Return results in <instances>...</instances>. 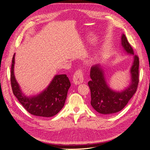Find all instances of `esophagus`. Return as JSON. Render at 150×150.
<instances>
[{
    "label": "esophagus",
    "instance_id": "1",
    "mask_svg": "<svg viewBox=\"0 0 150 150\" xmlns=\"http://www.w3.org/2000/svg\"><path fill=\"white\" fill-rule=\"evenodd\" d=\"M83 80L84 78L82 71L80 69L77 70L73 76V83L76 85L80 84L81 83H83Z\"/></svg>",
    "mask_w": 150,
    "mask_h": 150
}]
</instances>
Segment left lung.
Wrapping results in <instances>:
<instances>
[{
	"label": "left lung",
	"instance_id": "1",
	"mask_svg": "<svg viewBox=\"0 0 150 150\" xmlns=\"http://www.w3.org/2000/svg\"><path fill=\"white\" fill-rule=\"evenodd\" d=\"M121 45L124 51L133 56V62L130 68L131 82L128 87L121 91H116L109 86L103 66L96 64L91 67L88 82L91 90V104L98 112L111 115L123 109L137 91L139 83V58L134 56L133 48L124 34L121 35Z\"/></svg>",
	"mask_w": 150,
	"mask_h": 150
}]
</instances>
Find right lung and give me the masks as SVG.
<instances>
[{
	"instance_id": "add662e5",
	"label": "right lung",
	"mask_w": 150,
	"mask_h": 150,
	"mask_svg": "<svg viewBox=\"0 0 150 150\" xmlns=\"http://www.w3.org/2000/svg\"><path fill=\"white\" fill-rule=\"evenodd\" d=\"M14 64L15 54L12 61L11 82L12 92L22 106L35 116L52 117L57 115L64 105L71 86L68 77L66 74L56 75L43 91L35 96H26L16 79Z\"/></svg>"
}]
</instances>
